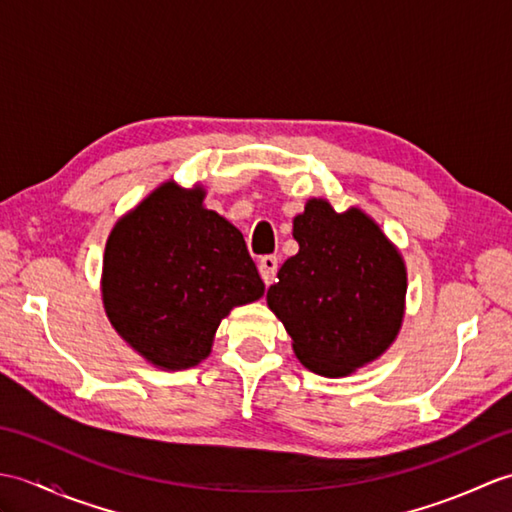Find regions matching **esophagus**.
<instances>
[{
	"label": "esophagus",
	"mask_w": 512,
	"mask_h": 512,
	"mask_svg": "<svg viewBox=\"0 0 512 512\" xmlns=\"http://www.w3.org/2000/svg\"><path fill=\"white\" fill-rule=\"evenodd\" d=\"M277 268H279V264H277V257H273V255H264L262 259H259V275H262V279H264V284L268 286V284H273V279H275V275H277Z\"/></svg>",
	"instance_id": "esophagus-1"
}]
</instances>
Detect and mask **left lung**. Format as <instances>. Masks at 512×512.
Listing matches in <instances>:
<instances>
[{
	"mask_svg": "<svg viewBox=\"0 0 512 512\" xmlns=\"http://www.w3.org/2000/svg\"><path fill=\"white\" fill-rule=\"evenodd\" d=\"M292 237L299 253L279 268L268 308L303 367L350 376L396 341L405 317V259L365 211L336 213L323 198H310L295 215Z\"/></svg>",
	"mask_w": 512,
	"mask_h": 512,
	"instance_id": "8db88e82",
	"label": "left lung"
}]
</instances>
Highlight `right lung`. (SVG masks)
Instances as JSON below:
<instances>
[{
    "label": "right lung",
    "mask_w": 512,
    "mask_h": 512,
    "mask_svg": "<svg viewBox=\"0 0 512 512\" xmlns=\"http://www.w3.org/2000/svg\"><path fill=\"white\" fill-rule=\"evenodd\" d=\"M204 198L202 184L162 182L114 224L105 244L107 319L134 352L167 372L202 363L222 319L266 290L244 235Z\"/></svg>",
    "instance_id": "right-lung-1"
}]
</instances>
